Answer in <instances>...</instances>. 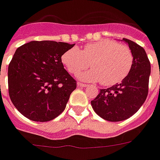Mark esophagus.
Masks as SVG:
<instances>
[{
  "label": "esophagus",
  "instance_id": "1",
  "mask_svg": "<svg viewBox=\"0 0 160 160\" xmlns=\"http://www.w3.org/2000/svg\"><path fill=\"white\" fill-rule=\"evenodd\" d=\"M78 87L85 88L88 87V84H85V83H82V82H78Z\"/></svg>",
  "mask_w": 160,
  "mask_h": 160
}]
</instances>
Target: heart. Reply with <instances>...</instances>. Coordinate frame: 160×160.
<instances>
[{
    "label": "heart",
    "mask_w": 160,
    "mask_h": 160,
    "mask_svg": "<svg viewBox=\"0 0 160 160\" xmlns=\"http://www.w3.org/2000/svg\"><path fill=\"white\" fill-rule=\"evenodd\" d=\"M134 57L130 48L114 40L104 39L89 43L80 50L72 48L62 56V62L73 75L89 67L93 70L80 75L82 80L99 81L112 86L121 82L132 70Z\"/></svg>",
    "instance_id": "heart-1"
}]
</instances>
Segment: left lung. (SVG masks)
Here are the masks:
<instances>
[{
    "label": "left lung",
    "mask_w": 160,
    "mask_h": 160,
    "mask_svg": "<svg viewBox=\"0 0 160 160\" xmlns=\"http://www.w3.org/2000/svg\"><path fill=\"white\" fill-rule=\"evenodd\" d=\"M133 54L132 70L121 83L99 90L91 101L96 114L109 121H121L133 116L147 98L151 72L150 62L143 48L130 39H123Z\"/></svg>",
    "instance_id": "1"
}]
</instances>
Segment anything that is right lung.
<instances>
[{
  "label": "right lung",
  "mask_w": 160,
  "mask_h": 160,
  "mask_svg": "<svg viewBox=\"0 0 160 160\" xmlns=\"http://www.w3.org/2000/svg\"><path fill=\"white\" fill-rule=\"evenodd\" d=\"M74 44L31 41L17 49L8 66V92L17 110L31 121H51L67 106L77 81L62 56Z\"/></svg>",
  "instance_id": "add662e5"
}]
</instances>
